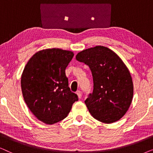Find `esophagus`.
I'll return each instance as SVG.
<instances>
[{
    "instance_id": "obj_1",
    "label": "esophagus",
    "mask_w": 153,
    "mask_h": 153,
    "mask_svg": "<svg viewBox=\"0 0 153 153\" xmlns=\"http://www.w3.org/2000/svg\"><path fill=\"white\" fill-rule=\"evenodd\" d=\"M76 94H77V95H78V97L79 98V99H81V96H82V95H81V91H78L76 92Z\"/></svg>"
}]
</instances>
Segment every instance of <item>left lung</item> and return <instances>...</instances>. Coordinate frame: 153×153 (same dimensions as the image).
<instances>
[{
  "label": "left lung",
  "mask_w": 153,
  "mask_h": 153,
  "mask_svg": "<svg viewBox=\"0 0 153 153\" xmlns=\"http://www.w3.org/2000/svg\"><path fill=\"white\" fill-rule=\"evenodd\" d=\"M76 59L89 66L93 78V91L85 104L94 118L109 124L126 114L133 99L130 72L123 60L103 46L83 50Z\"/></svg>",
  "instance_id": "left-lung-1"
}]
</instances>
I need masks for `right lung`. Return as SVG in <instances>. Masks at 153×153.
<instances>
[{"instance_id":"add662e5","label":"right lung","mask_w":153,"mask_h":153,"mask_svg":"<svg viewBox=\"0 0 153 153\" xmlns=\"http://www.w3.org/2000/svg\"><path fill=\"white\" fill-rule=\"evenodd\" d=\"M74 53L58 48L37 51L27 62L21 79L24 101L33 114L52 125L65 118L78 96L68 87L65 69Z\"/></svg>"}]
</instances>
